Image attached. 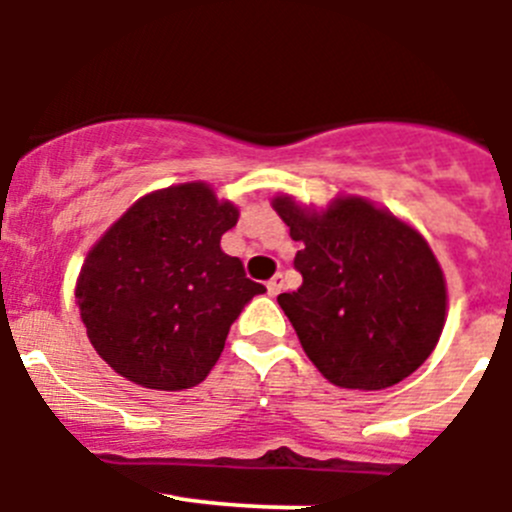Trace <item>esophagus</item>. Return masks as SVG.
I'll list each match as a JSON object with an SVG mask.
<instances>
[{
    "label": "esophagus",
    "instance_id": "34e87169",
    "mask_svg": "<svg viewBox=\"0 0 512 512\" xmlns=\"http://www.w3.org/2000/svg\"><path fill=\"white\" fill-rule=\"evenodd\" d=\"M280 290H283V275H275V278L267 280V293L270 296H278Z\"/></svg>",
    "mask_w": 512,
    "mask_h": 512
}]
</instances>
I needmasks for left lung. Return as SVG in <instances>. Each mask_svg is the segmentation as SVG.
<instances>
[{"mask_svg": "<svg viewBox=\"0 0 512 512\" xmlns=\"http://www.w3.org/2000/svg\"><path fill=\"white\" fill-rule=\"evenodd\" d=\"M301 242V288L278 303L303 352L336 388L382 390L418 370L446 324V278L426 237L385 206L336 196L326 209L278 193Z\"/></svg>", "mask_w": 512, "mask_h": 512, "instance_id": "8db88e82", "label": "left lung"}]
</instances>
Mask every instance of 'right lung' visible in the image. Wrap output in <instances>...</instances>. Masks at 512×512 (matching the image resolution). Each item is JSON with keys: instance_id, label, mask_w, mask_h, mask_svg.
I'll use <instances>...</instances> for the list:
<instances>
[{"instance_id": "right-lung-1", "label": "right lung", "mask_w": 512, "mask_h": 512, "mask_svg": "<svg viewBox=\"0 0 512 512\" xmlns=\"http://www.w3.org/2000/svg\"><path fill=\"white\" fill-rule=\"evenodd\" d=\"M239 209L204 181L145 193L96 239L76 280L91 347L150 390H186L222 357L229 326L265 285L222 250Z\"/></svg>"}]
</instances>
